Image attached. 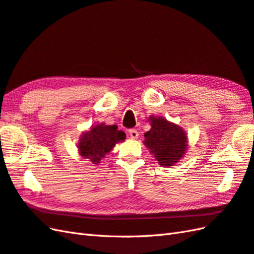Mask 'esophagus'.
Segmentation results:
<instances>
[{
	"label": "esophagus",
	"mask_w": 254,
	"mask_h": 254,
	"mask_svg": "<svg viewBox=\"0 0 254 254\" xmlns=\"http://www.w3.org/2000/svg\"><path fill=\"white\" fill-rule=\"evenodd\" d=\"M128 135L131 138H137L138 137V132L136 128H131L128 129Z\"/></svg>",
	"instance_id": "1"
}]
</instances>
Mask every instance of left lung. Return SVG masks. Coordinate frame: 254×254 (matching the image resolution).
<instances>
[{"instance_id": "left-lung-1", "label": "left lung", "mask_w": 254, "mask_h": 254, "mask_svg": "<svg viewBox=\"0 0 254 254\" xmlns=\"http://www.w3.org/2000/svg\"><path fill=\"white\" fill-rule=\"evenodd\" d=\"M151 128L145 133L144 144L162 167L173 166L184 156L187 148L185 132L164 118L150 117Z\"/></svg>"}]
</instances>
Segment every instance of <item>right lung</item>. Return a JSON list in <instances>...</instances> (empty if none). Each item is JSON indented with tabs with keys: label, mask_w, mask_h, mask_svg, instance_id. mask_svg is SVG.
I'll use <instances>...</instances> for the list:
<instances>
[{
	"label": "right lung",
	"mask_w": 254,
	"mask_h": 254,
	"mask_svg": "<svg viewBox=\"0 0 254 254\" xmlns=\"http://www.w3.org/2000/svg\"><path fill=\"white\" fill-rule=\"evenodd\" d=\"M125 138L126 133L119 131L117 126H96L82 135L79 141L80 154L97 164L111 151L118 141H122Z\"/></svg>",
	"instance_id": "1"
}]
</instances>
